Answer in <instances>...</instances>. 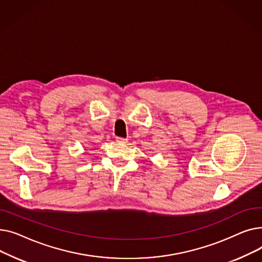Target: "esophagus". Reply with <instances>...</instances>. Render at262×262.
<instances>
[{"label": "esophagus", "instance_id": "1", "mask_svg": "<svg viewBox=\"0 0 262 262\" xmlns=\"http://www.w3.org/2000/svg\"><path fill=\"white\" fill-rule=\"evenodd\" d=\"M117 142H119V143H127L128 140L125 139V138H121V137H118Z\"/></svg>", "mask_w": 262, "mask_h": 262}]
</instances>
